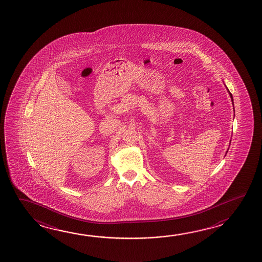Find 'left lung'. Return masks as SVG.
Listing matches in <instances>:
<instances>
[{
    "label": "left lung",
    "mask_w": 262,
    "mask_h": 262,
    "mask_svg": "<svg viewBox=\"0 0 262 262\" xmlns=\"http://www.w3.org/2000/svg\"><path fill=\"white\" fill-rule=\"evenodd\" d=\"M229 92V95H230V97H231V100H232V101H233V96H232V94L230 93V91H229V90H227ZM228 152V151H226V153Z\"/></svg>",
    "instance_id": "obj_1"
}]
</instances>
